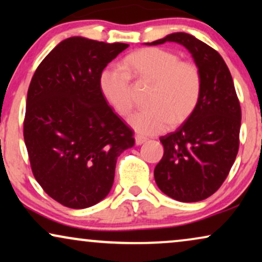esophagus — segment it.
Returning a JSON list of instances; mask_svg holds the SVG:
<instances>
[{"mask_svg": "<svg viewBox=\"0 0 262 262\" xmlns=\"http://www.w3.org/2000/svg\"><path fill=\"white\" fill-rule=\"evenodd\" d=\"M144 142H146V138H144V137H135V144L137 145H142L144 144Z\"/></svg>", "mask_w": 262, "mask_h": 262, "instance_id": "34e87169", "label": "esophagus"}]
</instances>
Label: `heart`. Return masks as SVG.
I'll return each mask as SVG.
<instances>
[{"instance_id": "b5f03b06", "label": "heart", "mask_w": 262, "mask_h": 262, "mask_svg": "<svg viewBox=\"0 0 262 262\" xmlns=\"http://www.w3.org/2000/svg\"><path fill=\"white\" fill-rule=\"evenodd\" d=\"M125 68L110 65L101 71L99 88L114 110L127 116L133 108L130 75L154 83L150 108L135 112L128 123L142 135L161 134L171 123L180 124L193 114L202 92V75L192 61L180 60L177 53L162 48H144L125 58Z\"/></svg>"}]
</instances>
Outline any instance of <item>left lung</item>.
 <instances>
[{
	"label": "left lung",
	"instance_id": "1",
	"mask_svg": "<svg viewBox=\"0 0 262 262\" xmlns=\"http://www.w3.org/2000/svg\"><path fill=\"white\" fill-rule=\"evenodd\" d=\"M177 42L192 54L202 75L193 114L173 133L161 137L164 154L155 168L163 193L179 202H198L219 190L239 147L242 111L232 76L215 49L192 35L175 32L148 46Z\"/></svg>",
	"mask_w": 262,
	"mask_h": 262
}]
</instances>
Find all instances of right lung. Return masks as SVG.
<instances>
[{"mask_svg":"<svg viewBox=\"0 0 262 262\" xmlns=\"http://www.w3.org/2000/svg\"><path fill=\"white\" fill-rule=\"evenodd\" d=\"M128 47L66 38L30 82L24 140L32 174L49 197L68 208L83 209L104 200L117 157L135 144L133 130L99 88L101 71Z\"/></svg>","mask_w":262,"mask_h":262,"instance_id":"right-lung-1","label":"right lung"}]
</instances>
